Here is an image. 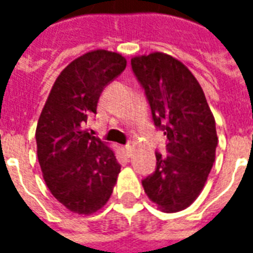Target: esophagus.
<instances>
[{"label": "esophagus", "instance_id": "esophagus-1", "mask_svg": "<svg viewBox=\"0 0 253 253\" xmlns=\"http://www.w3.org/2000/svg\"><path fill=\"white\" fill-rule=\"evenodd\" d=\"M123 150H125V154H126L127 157H130V156H131L132 148H131V146H130V145H126V146L123 148Z\"/></svg>", "mask_w": 253, "mask_h": 253}]
</instances>
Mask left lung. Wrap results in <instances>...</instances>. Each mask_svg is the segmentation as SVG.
Returning a JSON list of instances; mask_svg holds the SVG:
<instances>
[{
  "mask_svg": "<svg viewBox=\"0 0 253 253\" xmlns=\"http://www.w3.org/2000/svg\"><path fill=\"white\" fill-rule=\"evenodd\" d=\"M131 67L154 125L168 138L169 156L156 153L157 168L142 181L143 190L161 211H181L199 196L215 160L214 116L198 80L179 59L156 51L131 58Z\"/></svg>",
  "mask_w": 253,
  "mask_h": 253,
  "instance_id": "left-lung-1",
  "label": "left lung"
}]
</instances>
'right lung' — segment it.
<instances>
[{"instance_id":"add662e5","label":"right lung","mask_w":253,"mask_h":253,"mask_svg":"<svg viewBox=\"0 0 253 253\" xmlns=\"http://www.w3.org/2000/svg\"><path fill=\"white\" fill-rule=\"evenodd\" d=\"M119 52L92 50L63 69L52 85L36 126L43 179L69 211L90 215L110 199L121 172L115 152L85 125L97 114L100 94L126 69Z\"/></svg>"}]
</instances>
